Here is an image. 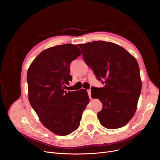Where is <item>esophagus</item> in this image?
<instances>
[{"mask_svg": "<svg viewBox=\"0 0 160 160\" xmlns=\"http://www.w3.org/2000/svg\"><path fill=\"white\" fill-rule=\"evenodd\" d=\"M88 95H89V98H90V99H91V89H89V90H88Z\"/></svg>", "mask_w": 160, "mask_h": 160, "instance_id": "obj_1", "label": "esophagus"}]
</instances>
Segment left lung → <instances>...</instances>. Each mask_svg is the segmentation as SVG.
Segmentation results:
<instances>
[{"instance_id":"8db88e82","label":"left lung","mask_w":160,"mask_h":160,"mask_svg":"<svg viewBox=\"0 0 160 160\" xmlns=\"http://www.w3.org/2000/svg\"><path fill=\"white\" fill-rule=\"evenodd\" d=\"M79 47L85 63L103 88H92L91 98L99 99L103 108L98 113L101 125L114 129L132 119L141 93L142 81L137 60L124 48L98 41Z\"/></svg>"}]
</instances>
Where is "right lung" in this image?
<instances>
[{
  "instance_id": "add662e5",
  "label": "right lung",
  "mask_w": 160,
  "mask_h": 160,
  "mask_svg": "<svg viewBox=\"0 0 160 160\" xmlns=\"http://www.w3.org/2000/svg\"><path fill=\"white\" fill-rule=\"evenodd\" d=\"M75 45L65 44L42 51L27 72L28 100L41 122L58 135H67L79 128L89 102L85 89L67 91L71 62L81 55Z\"/></svg>"
}]
</instances>
